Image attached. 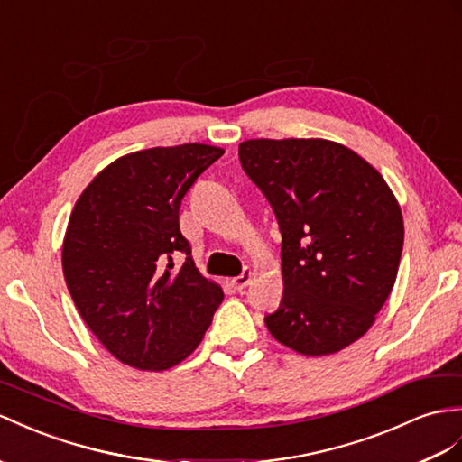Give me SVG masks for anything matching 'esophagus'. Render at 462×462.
Masks as SVG:
<instances>
[{"label":"esophagus","mask_w":462,"mask_h":462,"mask_svg":"<svg viewBox=\"0 0 462 462\" xmlns=\"http://www.w3.org/2000/svg\"><path fill=\"white\" fill-rule=\"evenodd\" d=\"M252 277H254V273H252V269H244V273H242L240 277H236V279H232V285H234V289H238V291L245 289V287H247V282H250V281H252Z\"/></svg>","instance_id":"1"}]
</instances>
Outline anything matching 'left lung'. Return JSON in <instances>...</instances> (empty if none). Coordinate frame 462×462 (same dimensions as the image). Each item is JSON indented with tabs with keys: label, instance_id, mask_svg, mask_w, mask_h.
Wrapping results in <instances>:
<instances>
[{
	"label": "left lung",
	"instance_id": "8db88e82",
	"mask_svg": "<svg viewBox=\"0 0 462 462\" xmlns=\"http://www.w3.org/2000/svg\"><path fill=\"white\" fill-rule=\"evenodd\" d=\"M238 156L282 236V299L267 329L306 357L346 349L369 332L394 287L404 245L394 193L332 140L255 138Z\"/></svg>",
	"mask_w": 462,
	"mask_h": 462
}]
</instances>
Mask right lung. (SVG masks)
Listing matches in <instances>:
<instances>
[{
    "mask_svg": "<svg viewBox=\"0 0 462 462\" xmlns=\"http://www.w3.org/2000/svg\"><path fill=\"white\" fill-rule=\"evenodd\" d=\"M224 153L208 144L148 148L99 171L69 215L64 279L78 312L111 355L140 371L191 355L224 299L199 273L180 230L181 199ZM183 253L186 263L172 269Z\"/></svg>",
    "mask_w": 462,
    "mask_h": 462,
    "instance_id": "right-lung-1",
    "label": "right lung"
}]
</instances>
